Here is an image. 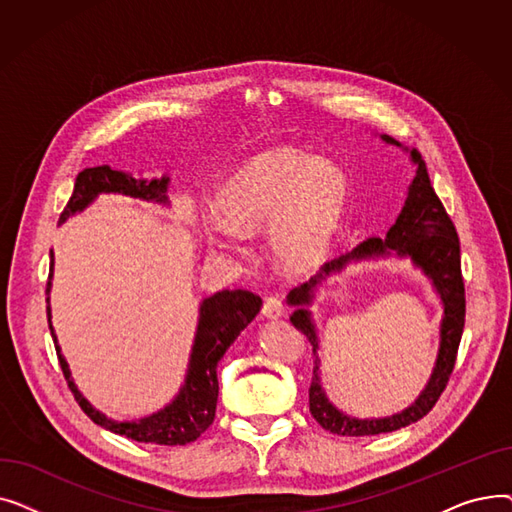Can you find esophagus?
<instances>
[{
	"mask_svg": "<svg viewBox=\"0 0 512 512\" xmlns=\"http://www.w3.org/2000/svg\"><path fill=\"white\" fill-rule=\"evenodd\" d=\"M261 313H263L265 317H270V319L282 317V313H284V303H282L280 294H267V297L263 299Z\"/></svg>",
	"mask_w": 512,
	"mask_h": 512,
	"instance_id": "esophagus-1",
	"label": "esophagus"
}]
</instances>
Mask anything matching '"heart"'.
Masks as SVG:
<instances>
[{
	"label": "heart",
	"instance_id": "b5f03b06",
	"mask_svg": "<svg viewBox=\"0 0 512 512\" xmlns=\"http://www.w3.org/2000/svg\"><path fill=\"white\" fill-rule=\"evenodd\" d=\"M348 201V178L328 159L272 149L240 166L220 188V215L205 220L209 245L236 251L240 234L267 222V245L288 267H307L326 253Z\"/></svg>",
	"mask_w": 512,
	"mask_h": 512
}]
</instances>
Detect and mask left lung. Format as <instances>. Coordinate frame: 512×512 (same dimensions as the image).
<instances>
[{
  "mask_svg": "<svg viewBox=\"0 0 512 512\" xmlns=\"http://www.w3.org/2000/svg\"><path fill=\"white\" fill-rule=\"evenodd\" d=\"M382 139L386 143H394L400 147V143L388 137V134H384ZM411 157L417 164V174L409 186V197L405 201V207H402L396 224L388 230L386 238H380V236L367 238L355 251L342 255L334 261H328L324 267H321V272L317 276H313L309 282H303L299 288L290 290L288 294V303L297 307L290 321L294 324V328L301 330L307 336V340L313 346L315 365H313V378L309 388V411L321 427L338 436L386 434L423 419L429 411L434 409L438 398L442 396L456 363V353H459V344L465 328V282L461 274V242L450 220V215L446 213L442 201L438 199L432 182H429L425 161L421 159L417 149L411 151ZM392 250H396L401 256L409 254L414 262L433 278L441 294L445 303V319L441 329L443 338L441 353L433 378L409 410L386 420H357L340 414L320 390L316 335L310 316L302 305L310 302L312 288L332 271L341 269L344 262L353 258L389 254Z\"/></svg>",
  "mask_w": 512,
  "mask_h": 512,
  "instance_id": "1",
  "label": "left lung"
}]
</instances>
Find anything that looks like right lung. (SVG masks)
Returning a JSON list of instances; mask_svg holds the SVG:
<instances>
[{
  "instance_id": "right-lung-1",
  "label": "right lung",
  "mask_w": 512,
  "mask_h": 512,
  "mask_svg": "<svg viewBox=\"0 0 512 512\" xmlns=\"http://www.w3.org/2000/svg\"><path fill=\"white\" fill-rule=\"evenodd\" d=\"M168 180L170 178H159L151 182L137 180L130 174L112 170L110 166L87 168L76 176L74 193L66 203L64 211L60 213V224L66 222V218H70L72 213L85 209L99 193H122V195L139 197L147 201L153 199L157 203H166ZM51 272H53V255L49 265V280H51ZM49 288H51V282H47V288H45L47 294H49ZM259 309H261V299L257 294L249 290H240V288L215 292L213 297L205 299L201 305L199 328H197L193 355H191V367H188L186 382L180 394L166 409H161L139 421L118 423V421L107 419L103 413L95 411L70 380V371L58 344H56V353H58L60 367L64 371V378L68 382V388L72 390L78 407L85 411V415L93 423L110 429V432L118 436H126L137 442L184 446L188 442H195L213 423L215 405H218V390H220L218 363L228 351V346L236 340V336L251 324L253 317L259 313ZM47 321H49L53 342H58L51 328L49 307H47Z\"/></svg>"
}]
</instances>
